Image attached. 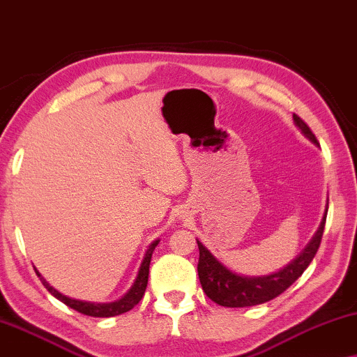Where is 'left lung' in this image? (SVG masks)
Wrapping results in <instances>:
<instances>
[{
    "mask_svg": "<svg viewBox=\"0 0 357 357\" xmlns=\"http://www.w3.org/2000/svg\"><path fill=\"white\" fill-rule=\"evenodd\" d=\"M293 121L304 137H307L310 142L319 147L317 139L312 134L303 119L298 114H293ZM328 202L325 207V213L322 222H320L319 229L310 239V243L305 245L303 252L296 257L293 262L286 265L284 268L278 272L264 275V277H245L229 270L228 267L220 262L210 250L197 239L199 245V280L202 284V289L213 303H217L223 307H249V305H257L268 303L280 296L283 291L289 288L291 284L298 280L304 270L309 267L312 259L317 254L320 241H322L325 220H327Z\"/></svg>",
    "mask_w": 357,
    "mask_h": 357,
    "instance_id": "1",
    "label": "left lung"
}]
</instances>
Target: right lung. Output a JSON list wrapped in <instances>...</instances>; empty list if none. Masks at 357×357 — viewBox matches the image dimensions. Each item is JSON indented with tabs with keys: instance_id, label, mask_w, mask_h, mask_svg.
Segmentation results:
<instances>
[{
	"instance_id": "add662e5",
	"label": "right lung",
	"mask_w": 357,
	"mask_h": 357,
	"mask_svg": "<svg viewBox=\"0 0 357 357\" xmlns=\"http://www.w3.org/2000/svg\"><path fill=\"white\" fill-rule=\"evenodd\" d=\"M160 243V239L153 241L152 244L149 245L147 252L144 255V260L142 264H140V268H139V273H137V278H135L134 284L130 286V289L128 291L126 294L123 296L121 299L114 301V303H89V301H80V299H73V298H68V296H64L59 293L53 288L52 284L48 283L47 280H45L42 275L37 268H35V273L38 275L40 281H42L45 288H47L50 293H52L54 298L61 301L69 307L77 310V312L84 314V315H90V317H114V315H119V314H124L128 312L134 307L135 304H139V301L142 299V296L145 293V288H147V283H149V267H150V260H152V254H153V249L157 248Z\"/></svg>"
}]
</instances>
